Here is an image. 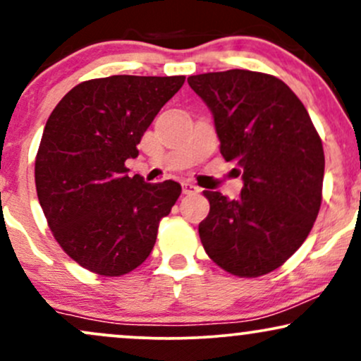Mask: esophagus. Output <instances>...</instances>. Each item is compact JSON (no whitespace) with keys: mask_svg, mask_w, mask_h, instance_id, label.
I'll list each match as a JSON object with an SVG mask.
<instances>
[{"mask_svg":"<svg viewBox=\"0 0 361 361\" xmlns=\"http://www.w3.org/2000/svg\"><path fill=\"white\" fill-rule=\"evenodd\" d=\"M181 186H183V193L185 195H193V193L200 192V188H198V186H195L193 183H188V181L181 183Z\"/></svg>","mask_w":361,"mask_h":361,"instance_id":"obj_1","label":"esophagus"}]
</instances>
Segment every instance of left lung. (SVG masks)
Returning a JSON list of instances; mask_svg holds the SVG:
<instances>
[{"label": "left lung", "instance_id": "8db88e82", "mask_svg": "<svg viewBox=\"0 0 361 361\" xmlns=\"http://www.w3.org/2000/svg\"><path fill=\"white\" fill-rule=\"evenodd\" d=\"M214 115L221 154L244 186L238 200L204 192L198 226L209 258L241 279L267 275L307 239L322 202L324 151L304 103L271 74L229 69L188 78Z\"/></svg>", "mask_w": 361, "mask_h": 361}]
</instances>
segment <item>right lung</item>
<instances>
[{"label":"right lung","instance_id":"right-lung-1","mask_svg":"<svg viewBox=\"0 0 361 361\" xmlns=\"http://www.w3.org/2000/svg\"><path fill=\"white\" fill-rule=\"evenodd\" d=\"M185 76L82 81L52 110L35 157L37 197L69 258L103 276L142 264L159 221L181 193L176 181L128 176L126 161Z\"/></svg>","mask_w":361,"mask_h":361}]
</instances>
